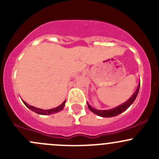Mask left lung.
Here are the masks:
<instances>
[{
	"instance_id": "8db88e82",
	"label": "left lung",
	"mask_w": 159,
	"mask_h": 159,
	"mask_svg": "<svg viewBox=\"0 0 159 159\" xmlns=\"http://www.w3.org/2000/svg\"><path fill=\"white\" fill-rule=\"evenodd\" d=\"M139 89H140V83L139 84L137 89H136L135 91H134V92L133 93L132 95L130 97V98H129V100H127L125 102L121 104V105L112 108V109H109V110L96 109V108H92V107L89 105V102H87L88 106H89V108L93 112V113L96 114V115H98V116L100 117H103V118H110V117L117 116V115H120V114L122 113V112L125 111L127 110L130 106H131V104L134 102L138 94H139Z\"/></svg>"
}]
</instances>
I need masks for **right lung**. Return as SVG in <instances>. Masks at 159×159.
Masks as SVG:
<instances>
[{
  "instance_id": "obj_1",
  "label": "right lung",
  "mask_w": 159,
  "mask_h": 159,
  "mask_svg": "<svg viewBox=\"0 0 159 159\" xmlns=\"http://www.w3.org/2000/svg\"><path fill=\"white\" fill-rule=\"evenodd\" d=\"M22 101H23V100H22ZM23 102H24V104H25V105H26V106L28 107V108H29V109H30V110L32 111L35 112V113H37V114H39V115H51V114L57 113V112L61 111L63 109L64 107H65V102H66V100L64 101L63 103H62L61 105H59V106L56 107V108H51V109H48V110H44V109H41V108H35V107L31 106V105H28V104L26 103V102H25V101H23Z\"/></svg>"
}]
</instances>
